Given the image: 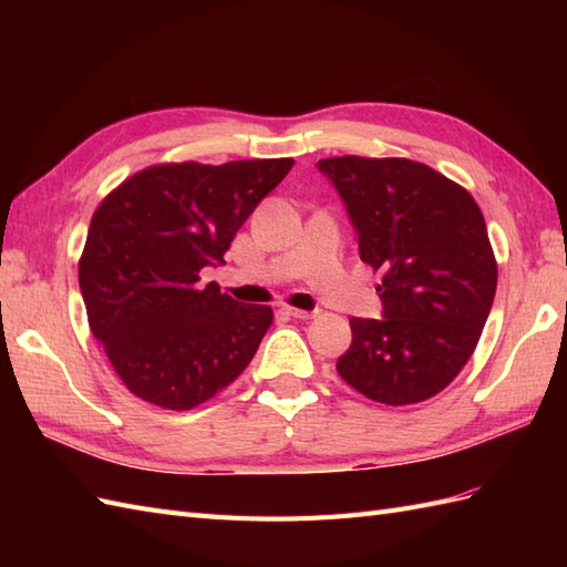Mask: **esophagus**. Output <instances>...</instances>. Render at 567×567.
<instances>
[{"label": "esophagus", "mask_w": 567, "mask_h": 567, "mask_svg": "<svg viewBox=\"0 0 567 567\" xmlns=\"http://www.w3.org/2000/svg\"><path fill=\"white\" fill-rule=\"evenodd\" d=\"M285 315L292 317V319H311L317 315V311H307V309H297V307H285Z\"/></svg>", "instance_id": "esophagus-1"}]
</instances>
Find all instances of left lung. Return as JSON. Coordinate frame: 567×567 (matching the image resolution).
Returning <instances> with one entry per match:
<instances>
[{
	"instance_id": "8db88e82",
	"label": "left lung",
	"mask_w": 567,
	"mask_h": 567,
	"mask_svg": "<svg viewBox=\"0 0 567 567\" xmlns=\"http://www.w3.org/2000/svg\"><path fill=\"white\" fill-rule=\"evenodd\" d=\"M317 167L339 189L360 260L380 275L384 317L351 319L353 343L336 370L372 402H424L463 370L495 302L485 216L424 163L341 155Z\"/></svg>"
}]
</instances>
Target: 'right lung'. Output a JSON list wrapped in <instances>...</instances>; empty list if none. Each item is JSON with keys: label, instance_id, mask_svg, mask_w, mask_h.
I'll return each mask as SVG.
<instances>
[{"label": "right lung", "instance_id": "1", "mask_svg": "<svg viewBox=\"0 0 567 567\" xmlns=\"http://www.w3.org/2000/svg\"><path fill=\"white\" fill-rule=\"evenodd\" d=\"M292 158L163 163L102 199L80 258L90 329L131 394L185 412L256 355L272 309L199 285Z\"/></svg>", "mask_w": 567, "mask_h": 567}]
</instances>
